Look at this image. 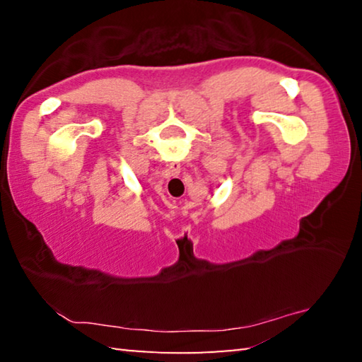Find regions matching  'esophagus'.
<instances>
[{
  "label": "esophagus",
  "instance_id": "1",
  "mask_svg": "<svg viewBox=\"0 0 362 362\" xmlns=\"http://www.w3.org/2000/svg\"><path fill=\"white\" fill-rule=\"evenodd\" d=\"M180 174V164L179 163H170L169 164V175L177 177Z\"/></svg>",
  "mask_w": 362,
  "mask_h": 362
}]
</instances>
